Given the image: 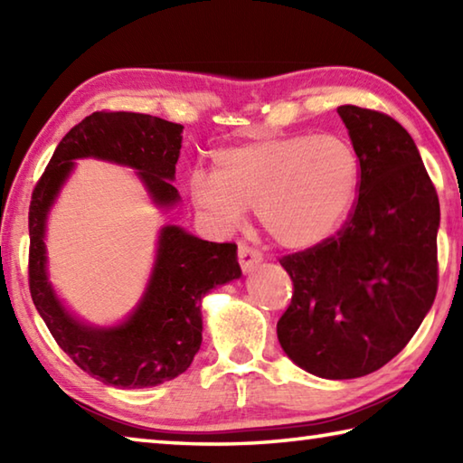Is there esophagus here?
I'll list each match as a JSON object with an SVG mask.
<instances>
[{
    "instance_id": "1",
    "label": "esophagus",
    "mask_w": 463,
    "mask_h": 463,
    "mask_svg": "<svg viewBox=\"0 0 463 463\" xmlns=\"http://www.w3.org/2000/svg\"><path fill=\"white\" fill-rule=\"evenodd\" d=\"M261 260H263V257H261L260 250H257L255 247L247 245V242H241V245H239V263H241L242 271L249 273Z\"/></svg>"
}]
</instances>
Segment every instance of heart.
Segmentation results:
<instances>
[{
	"label": "heart",
	"instance_id": "obj_1",
	"mask_svg": "<svg viewBox=\"0 0 463 463\" xmlns=\"http://www.w3.org/2000/svg\"><path fill=\"white\" fill-rule=\"evenodd\" d=\"M359 156L339 135L265 137L218 151L213 175L194 171L190 198L216 224L234 229L247 208L286 249L331 239L354 208Z\"/></svg>",
	"mask_w": 463,
	"mask_h": 463
}]
</instances>
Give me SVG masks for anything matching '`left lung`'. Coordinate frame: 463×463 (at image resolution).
<instances>
[{
  "label": "left lung",
  "instance_id": "left-lung-1",
  "mask_svg": "<svg viewBox=\"0 0 463 463\" xmlns=\"http://www.w3.org/2000/svg\"><path fill=\"white\" fill-rule=\"evenodd\" d=\"M359 195L335 237L279 260L294 292L278 339L302 370L362 378L406 347L437 294L439 198L412 137L388 114L336 108Z\"/></svg>",
  "mask_w": 463,
  "mask_h": 463
}]
</instances>
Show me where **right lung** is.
<instances>
[{
	"label": "right lung",
	"mask_w": 463,
	"mask_h": 463,
	"mask_svg": "<svg viewBox=\"0 0 463 463\" xmlns=\"http://www.w3.org/2000/svg\"><path fill=\"white\" fill-rule=\"evenodd\" d=\"M182 124L135 112H93L67 132L33 192L28 213V284L36 310L59 347L91 378L116 388H146L184 373L202 343V298L241 278L234 242H208L179 226H163L146 292L118 326L73 318L46 278L44 229L75 159L120 163L138 171L156 206H174L171 184L182 148Z\"/></svg>",
	"instance_id": "obj_1"
}]
</instances>
